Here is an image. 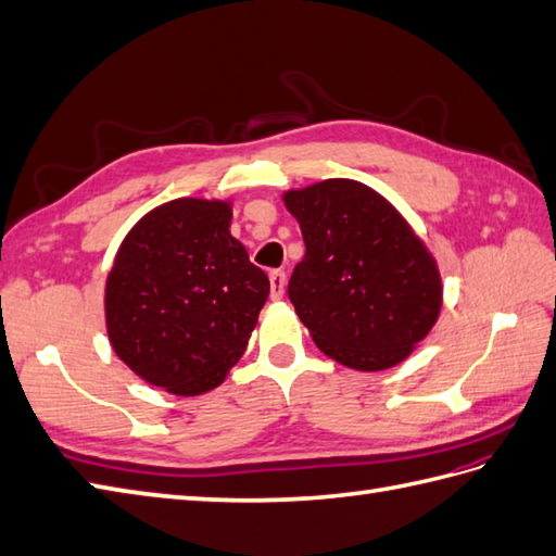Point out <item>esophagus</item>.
<instances>
[{
    "mask_svg": "<svg viewBox=\"0 0 556 556\" xmlns=\"http://www.w3.org/2000/svg\"><path fill=\"white\" fill-rule=\"evenodd\" d=\"M268 282H270V300H280L282 294H286V270H270L268 274Z\"/></svg>",
    "mask_w": 556,
    "mask_h": 556,
    "instance_id": "34e87169",
    "label": "esophagus"
}]
</instances>
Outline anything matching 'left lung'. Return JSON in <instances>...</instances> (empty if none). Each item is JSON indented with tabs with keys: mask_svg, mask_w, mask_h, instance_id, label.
<instances>
[{
	"mask_svg": "<svg viewBox=\"0 0 556 556\" xmlns=\"http://www.w3.org/2000/svg\"><path fill=\"white\" fill-rule=\"evenodd\" d=\"M304 260L288 294L325 356L346 368H394L434 328L443 304L437 260L370 186L328 179L282 193Z\"/></svg>",
	"mask_w": 556,
	"mask_h": 556,
	"instance_id": "obj_1",
	"label": "left lung"
}]
</instances>
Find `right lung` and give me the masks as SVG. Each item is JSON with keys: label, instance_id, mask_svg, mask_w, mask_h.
<instances>
[{"label": "right lung", "instance_id": "right-lung-1", "mask_svg": "<svg viewBox=\"0 0 556 556\" xmlns=\"http://www.w3.org/2000/svg\"><path fill=\"white\" fill-rule=\"evenodd\" d=\"M231 216L228 200H169L134 224L105 278V330L117 358L176 396L226 380L270 290L231 236Z\"/></svg>", "mask_w": 556, "mask_h": 556}]
</instances>
